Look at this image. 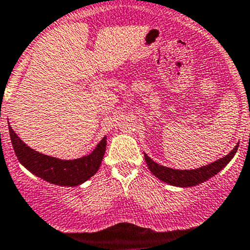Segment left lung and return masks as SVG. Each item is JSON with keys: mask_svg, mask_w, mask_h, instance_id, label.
Returning <instances> with one entry per match:
<instances>
[{"mask_svg": "<svg viewBox=\"0 0 250 250\" xmlns=\"http://www.w3.org/2000/svg\"><path fill=\"white\" fill-rule=\"evenodd\" d=\"M238 143L227 156L222 157V158L217 159V161L212 162V163L203 166V167L195 168V169H173V168L163 167L161 164L156 163L150 157H148L145 153V159L147 163L148 169L152 172L154 177L159 179V181L164 182V183L169 184V186L179 187V188H187V187H194L198 184L204 183L206 181L214 177L217 173L226 167L227 164L233 159L235 156V153L238 150Z\"/></svg>", "mask_w": 250, "mask_h": 250, "instance_id": "8db88e82", "label": "left lung"}]
</instances>
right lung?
I'll return each mask as SVG.
<instances>
[{
  "mask_svg": "<svg viewBox=\"0 0 250 250\" xmlns=\"http://www.w3.org/2000/svg\"><path fill=\"white\" fill-rule=\"evenodd\" d=\"M11 142L20 163L38 178L62 187H77L93 177L102 163L107 137L89 154L77 159H60L32 149L21 141L8 122Z\"/></svg>",
  "mask_w": 250,
  "mask_h": 250,
  "instance_id": "1",
  "label": "right lung"
}]
</instances>
